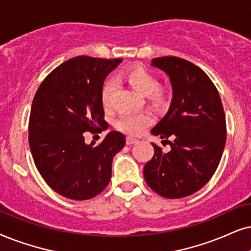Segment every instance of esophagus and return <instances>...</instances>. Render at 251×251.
Wrapping results in <instances>:
<instances>
[{"mask_svg":"<svg viewBox=\"0 0 251 251\" xmlns=\"http://www.w3.org/2000/svg\"><path fill=\"white\" fill-rule=\"evenodd\" d=\"M136 142H138V140L134 138H132V136H127V138H126V145L131 146L133 144H136Z\"/></svg>","mask_w":251,"mask_h":251,"instance_id":"1","label":"esophagus"}]
</instances>
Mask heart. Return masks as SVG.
Returning a JSON list of instances; mask_svg holds the SVG:
<instances>
[{"mask_svg": "<svg viewBox=\"0 0 251 251\" xmlns=\"http://www.w3.org/2000/svg\"><path fill=\"white\" fill-rule=\"evenodd\" d=\"M125 80L135 89L136 91L145 95L151 103L161 105L164 102V93L158 88V80L153 73L142 67L133 68L125 74ZM113 82L106 81L102 89V103L104 109L110 110L112 107ZM153 123V117L148 112L140 113H124L117 119L116 127L126 134L139 135Z\"/></svg>", "mask_w": 251, "mask_h": 251, "instance_id": "obj_1", "label": "heart"}]
</instances>
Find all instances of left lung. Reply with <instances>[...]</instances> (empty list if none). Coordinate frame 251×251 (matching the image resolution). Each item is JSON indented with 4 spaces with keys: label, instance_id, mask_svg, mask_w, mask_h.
I'll return each mask as SVG.
<instances>
[{
    "label": "left lung",
    "instance_id": "obj_1",
    "mask_svg": "<svg viewBox=\"0 0 251 251\" xmlns=\"http://www.w3.org/2000/svg\"><path fill=\"white\" fill-rule=\"evenodd\" d=\"M151 66L167 73L173 88L169 110L151 129L170 151L151 144L154 156L144 176L160 196L183 198L201 190L217 170L226 144V116L213 82L196 65L162 56Z\"/></svg>",
    "mask_w": 251,
    "mask_h": 251
}]
</instances>
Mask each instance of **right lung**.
<instances>
[{
    "instance_id": "right-lung-1",
    "label": "right lung",
    "mask_w": 251,
    "mask_h": 251,
    "mask_svg": "<svg viewBox=\"0 0 251 251\" xmlns=\"http://www.w3.org/2000/svg\"><path fill=\"white\" fill-rule=\"evenodd\" d=\"M123 59L80 55L61 63L41 82L28 120V144L38 171L59 195L87 201L111 179L113 156L125 136L111 131L100 145L84 142V132L102 126L104 80Z\"/></svg>"
}]
</instances>
